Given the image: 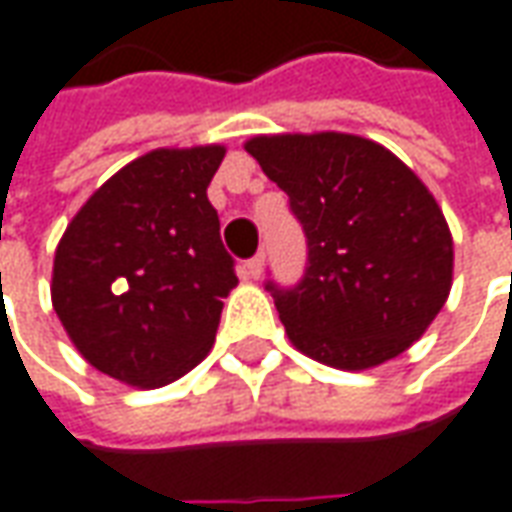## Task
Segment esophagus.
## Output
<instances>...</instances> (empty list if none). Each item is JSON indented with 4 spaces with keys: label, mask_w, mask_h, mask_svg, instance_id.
<instances>
[{
    "label": "esophagus",
    "mask_w": 512,
    "mask_h": 512,
    "mask_svg": "<svg viewBox=\"0 0 512 512\" xmlns=\"http://www.w3.org/2000/svg\"><path fill=\"white\" fill-rule=\"evenodd\" d=\"M263 266H266V255L260 252V255H255V257H252V260H246L241 271H244L246 280H257V277L263 274Z\"/></svg>",
    "instance_id": "34e87169"
}]
</instances>
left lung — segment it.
I'll return each mask as SVG.
<instances>
[{
    "instance_id": "8db88e82",
    "label": "left lung",
    "mask_w": 512,
    "mask_h": 512,
    "mask_svg": "<svg viewBox=\"0 0 512 512\" xmlns=\"http://www.w3.org/2000/svg\"><path fill=\"white\" fill-rule=\"evenodd\" d=\"M246 152L288 194L305 277L266 282L291 343L363 371L402 355L452 288V232L427 185L385 146L346 132L257 135Z\"/></svg>"
}]
</instances>
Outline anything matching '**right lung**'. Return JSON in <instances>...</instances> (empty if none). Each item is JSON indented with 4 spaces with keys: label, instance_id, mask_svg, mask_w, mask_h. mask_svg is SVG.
Returning <instances> with one entry per match:
<instances>
[{
    "label": "right lung",
    "instance_id": "right-lung-1",
    "mask_svg": "<svg viewBox=\"0 0 512 512\" xmlns=\"http://www.w3.org/2000/svg\"><path fill=\"white\" fill-rule=\"evenodd\" d=\"M224 146L155 149L116 171L55 252L52 305L88 363L160 388L202 363L238 285L207 185Z\"/></svg>",
    "mask_w": 512,
    "mask_h": 512
}]
</instances>
